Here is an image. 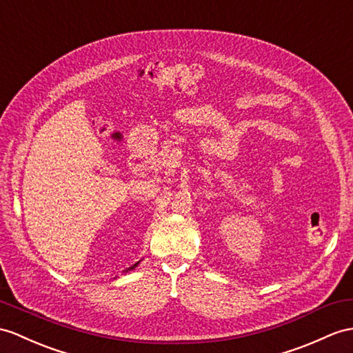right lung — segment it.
Here are the masks:
<instances>
[{
	"mask_svg": "<svg viewBox=\"0 0 353 353\" xmlns=\"http://www.w3.org/2000/svg\"><path fill=\"white\" fill-rule=\"evenodd\" d=\"M137 263H139V262H137ZM137 263H134L133 266H130V268H128V270H133V268H134V266H137ZM128 270H127V271H128Z\"/></svg>",
	"mask_w": 353,
	"mask_h": 353,
	"instance_id": "obj_1",
	"label": "right lung"
}]
</instances>
